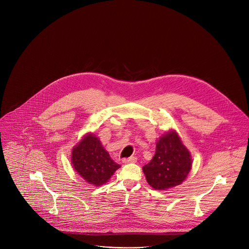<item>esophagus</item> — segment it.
I'll return each mask as SVG.
<instances>
[{
	"label": "esophagus",
	"mask_w": 249,
	"mask_h": 249,
	"mask_svg": "<svg viewBox=\"0 0 249 249\" xmlns=\"http://www.w3.org/2000/svg\"><path fill=\"white\" fill-rule=\"evenodd\" d=\"M137 161V159L135 157H130V158H127V159H124L123 160V162L125 163H130V162H136Z\"/></svg>",
	"instance_id": "1"
}]
</instances>
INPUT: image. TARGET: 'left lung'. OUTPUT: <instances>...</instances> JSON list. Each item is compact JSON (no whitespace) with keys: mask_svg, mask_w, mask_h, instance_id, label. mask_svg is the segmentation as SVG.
Masks as SVG:
<instances>
[{"mask_svg":"<svg viewBox=\"0 0 249 249\" xmlns=\"http://www.w3.org/2000/svg\"><path fill=\"white\" fill-rule=\"evenodd\" d=\"M192 166L189 151L175 131L164 134L157 143L156 154L144 165L148 183L155 189L165 190L179 185Z\"/></svg>","mask_w":249,"mask_h":249,"instance_id":"obj_1","label":"left lung"}]
</instances>
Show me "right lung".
<instances>
[{"label": "right lung", "mask_w": 249, "mask_h": 249, "mask_svg": "<svg viewBox=\"0 0 249 249\" xmlns=\"http://www.w3.org/2000/svg\"><path fill=\"white\" fill-rule=\"evenodd\" d=\"M72 163L84 179L95 186L107 182L120 167V164L113 161L93 134L86 136L73 149Z\"/></svg>", "instance_id": "obj_1"}]
</instances>
